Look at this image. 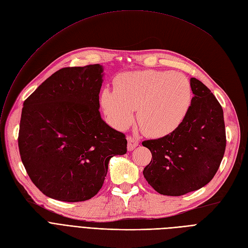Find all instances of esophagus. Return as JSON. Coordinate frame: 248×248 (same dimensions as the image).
Masks as SVG:
<instances>
[{"mask_svg": "<svg viewBox=\"0 0 248 248\" xmlns=\"http://www.w3.org/2000/svg\"><path fill=\"white\" fill-rule=\"evenodd\" d=\"M127 140H128L127 149H128L129 151L133 150L135 147H137V146H138L139 141H138L136 138H134V137H131V136H128V137H127Z\"/></svg>", "mask_w": 248, "mask_h": 248, "instance_id": "obj_1", "label": "esophagus"}]
</instances>
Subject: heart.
I'll return each instance as SVG.
<instances>
[{
  "instance_id": "obj_1",
  "label": "heart",
  "mask_w": 248,
  "mask_h": 248,
  "mask_svg": "<svg viewBox=\"0 0 248 248\" xmlns=\"http://www.w3.org/2000/svg\"><path fill=\"white\" fill-rule=\"evenodd\" d=\"M192 103L190 80L170 70L122 74L115 79V91L105 88L101 93L103 109L114 126L126 129L138 109V123L152 137L174 132L185 121Z\"/></svg>"
}]
</instances>
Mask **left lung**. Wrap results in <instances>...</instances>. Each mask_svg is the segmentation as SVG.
I'll list each match as a JSON object with an SVG mask.
<instances>
[{"instance_id":"1","label":"left lung","mask_w":248,"mask_h":248,"mask_svg":"<svg viewBox=\"0 0 248 248\" xmlns=\"http://www.w3.org/2000/svg\"><path fill=\"white\" fill-rule=\"evenodd\" d=\"M193 103L183 124L170 135L143 141L152 158L143 175L164 196H182L206 186L217 172L226 147L221 105L192 78Z\"/></svg>"}]
</instances>
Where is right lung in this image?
Masks as SVG:
<instances>
[{
	"label": "right lung",
	"mask_w": 248,
	"mask_h": 248,
	"mask_svg": "<svg viewBox=\"0 0 248 248\" xmlns=\"http://www.w3.org/2000/svg\"><path fill=\"white\" fill-rule=\"evenodd\" d=\"M104 67H64L23 104L18 145L33 184L47 197L81 202L102 187L111 157L127 151L125 135L101 117Z\"/></svg>",
	"instance_id": "right-lung-1"
}]
</instances>
